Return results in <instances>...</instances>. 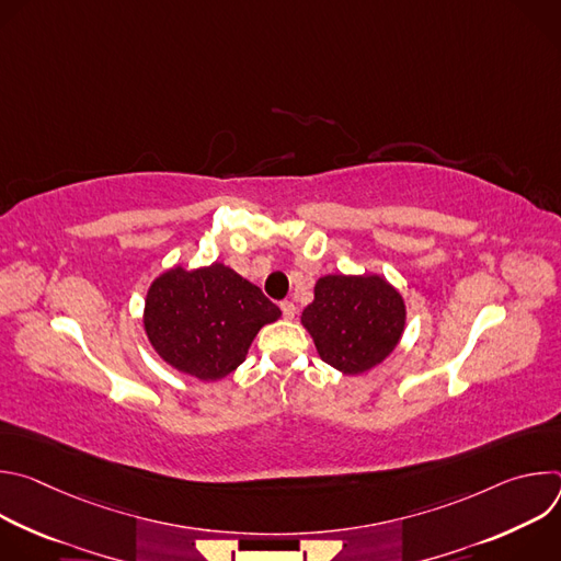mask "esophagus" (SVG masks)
<instances>
[{"label": "esophagus", "instance_id": "34e87169", "mask_svg": "<svg viewBox=\"0 0 561 561\" xmlns=\"http://www.w3.org/2000/svg\"><path fill=\"white\" fill-rule=\"evenodd\" d=\"M279 308H282V314H284V319H293L295 317V312H297V308H295V304L293 301H282L279 304Z\"/></svg>", "mask_w": 561, "mask_h": 561}]
</instances>
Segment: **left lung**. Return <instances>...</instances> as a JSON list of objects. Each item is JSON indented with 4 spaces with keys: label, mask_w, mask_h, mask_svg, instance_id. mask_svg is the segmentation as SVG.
Instances as JSON below:
<instances>
[{
    "label": "left lung",
    "mask_w": 561,
    "mask_h": 561,
    "mask_svg": "<svg viewBox=\"0 0 561 561\" xmlns=\"http://www.w3.org/2000/svg\"><path fill=\"white\" fill-rule=\"evenodd\" d=\"M314 299L301 312V327L329 366L362 375L379 366L402 342L407 301L386 277L324 275L314 282Z\"/></svg>",
    "instance_id": "8db88e82"
}]
</instances>
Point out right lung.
<instances>
[{
    "label": "right lung",
    "mask_w": 561,
    "mask_h": 561,
    "mask_svg": "<svg viewBox=\"0 0 561 561\" xmlns=\"http://www.w3.org/2000/svg\"><path fill=\"white\" fill-rule=\"evenodd\" d=\"M279 317L260 286L213 262L159 273L148 286L141 324L159 359L178 373L217 381L247 359L257 333Z\"/></svg>",
    "instance_id": "add662e5"
}]
</instances>
